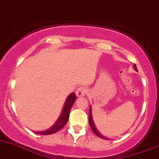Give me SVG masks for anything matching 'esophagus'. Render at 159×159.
Masks as SVG:
<instances>
[{"label":"esophagus","instance_id":"1","mask_svg":"<svg viewBox=\"0 0 159 159\" xmlns=\"http://www.w3.org/2000/svg\"><path fill=\"white\" fill-rule=\"evenodd\" d=\"M86 88L84 87H80L76 89V94L77 97H82V96H84L86 94Z\"/></svg>","mask_w":159,"mask_h":159}]
</instances>
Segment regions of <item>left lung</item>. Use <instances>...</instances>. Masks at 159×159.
<instances>
[{
	"label": "left lung",
	"instance_id": "left-lung-1",
	"mask_svg": "<svg viewBox=\"0 0 159 159\" xmlns=\"http://www.w3.org/2000/svg\"><path fill=\"white\" fill-rule=\"evenodd\" d=\"M134 69H135V70L137 71V67H136V66H135V64H134ZM89 125H90L92 131H93V132H94V133L96 134V135H97L98 137H99V138H101V139H107L105 138L104 136H102V135H101L100 133H99V131L97 130V129H96V126H95V124H94V122H93V117H92V109H91V107L89 108Z\"/></svg>",
	"mask_w": 159,
	"mask_h": 159
}]
</instances>
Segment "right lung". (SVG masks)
Listing matches in <instances>:
<instances>
[{
  "mask_svg": "<svg viewBox=\"0 0 159 159\" xmlns=\"http://www.w3.org/2000/svg\"><path fill=\"white\" fill-rule=\"evenodd\" d=\"M75 100H76V94H75V93H72L66 98L65 103L63 105V109H62L61 113L59 116L58 119L55 122L54 125L52 127H50V129H47V130L42 131V132H37L36 133L40 134V135H50V134H53L57 132V131L60 130L67 123L70 109H71Z\"/></svg>",
  "mask_w": 159,
  "mask_h": 159,
  "instance_id": "add662e5",
  "label": "right lung"
}]
</instances>
